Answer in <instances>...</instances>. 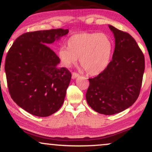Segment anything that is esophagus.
Returning <instances> with one entry per match:
<instances>
[{
	"label": "esophagus",
	"mask_w": 152,
	"mask_h": 152,
	"mask_svg": "<svg viewBox=\"0 0 152 152\" xmlns=\"http://www.w3.org/2000/svg\"><path fill=\"white\" fill-rule=\"evenodd\" d=\"M79 76V75H78V74H76V73H72V78L73 79H75V78H76L77 77H78Z\"/></svg>",
	"instance_id": "1"
}]
</instances>
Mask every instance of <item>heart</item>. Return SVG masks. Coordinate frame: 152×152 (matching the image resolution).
Wrapping results in <instances>:
<instances>
[{
    "instance_id": "1",
    "label": "heart",
    "mask_w": 152,
    "mask_h": 152,
    "mask_svg": "<svg viewBox=\"0 0 152 152\" xmlns=\"http://www.w3.org/2000/svg\"><path fill=\"white\" fill-rule=\"evenodd\" d=\"M113 42L109 36L99 33H81L71 36L67 48L61 47L58 57L62 64L70 67L77 58L88 74L98 75L109 66L113 53Z\"/></svg>"
}]
</instances>
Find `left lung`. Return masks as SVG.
<instances>
[{"label":"left lung","mask_w":152,"mask_h":152,"mask_svg":"<svg viewBox=\"0 0 152 152\" xmlns=\"http://www.w3.org/2000/svg\"><path fill=\"white\" fill-rule=\"evenodd\" d=\"M115 38L112 60L102 73L89 78L87 103L99 114L113 115L137 101L145 69L144 56L132 36L109 25Z\"/></svg>","instance_id":"left-lung-1"}]
</instances>
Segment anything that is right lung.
<instances>
[{"mask_svg": "<svg viewBox=\"0 0 152 152\" xmlns=\"http://www.w3.org/2000/svg\"><path fill=\"white\" fill-rule=\"evenodd\" d=\"M68 29L37 31L17 38L7 53L5 71L10 96L20 108L40 117L54 114L64 104L71 78L49 46Z\"/></svg>", "mask_w": 152, "mask_h": 152, "instance_id": "right-lung-1", "label": "right lung"}]
</instances>
